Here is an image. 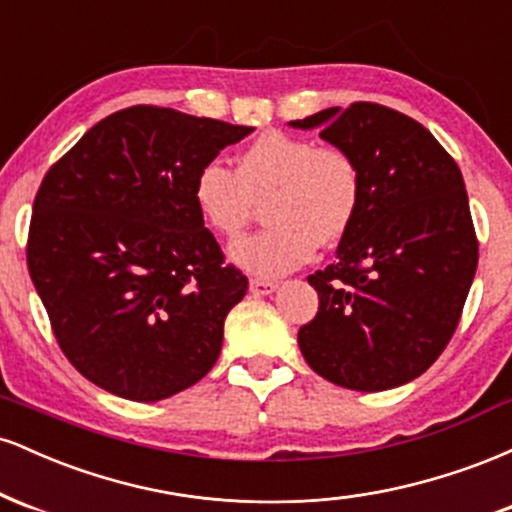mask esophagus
Listing matches in <instances>:
<instances>
[{
  "instance_id": "34e87169",
  "label": "esophagus",
  "mask_w": 512,
  "mask_h": 512,
  "mask_svg": "<svg viewBox=\"0 0 512 512\" xmlns=\"http://www.w3.org/2000/svg\"><path fill=\"white\" fill-rule=\"evenodd\" d=\"M276 291V281H264V279H250V293L252 296H269Z\"/></svg>"
}]
</instances>
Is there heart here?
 I'll list each match as a JSON object with an SVG mask.
<instances>
[{"label":"heart","mask_w":512,"mask_h":512,"mask_svg":"<svg viewBox=\"0 0 512 512\" xmlns=\"http://www.w3.org/2000/svg\"><path fill=\"white\" fill-rule=\"evenodd\" d=\"M262 197L269 226L238 240L231 260L257 276H281L308 262L317 243H337L354 226L361 168L342 146L262 132L240 151L236 170L207 161L192 180L199 219L221 238H238Z\"/></svg>","instance_id":"1"}]
</instances>
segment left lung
<instances>
[{
    "label": "left lung",
    "instance_id": "left-lung-1",
    "mask_svg": "<svg viewBox=\"0 0 512 512\" xmlns=\"http://www.w3.org/2000/svg\"><path fill=\"white\" fill-rule=\"evenodd\" d=\"M320 129L361 168L363 197L337 262L310 274L320 308L298 330L308 366L346 390L419 378L457 330L479 262L464 180L424 125L378 103L327 108Z\"/></svg>",
    "mask_w": 512,
    "mask_h": 512
}]
</instances>
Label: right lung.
I'll use <instances>...</instances> for the list:
<instances>
[{
	"label": "right lung",
	"instance_id": "obj_1",
	"mask_svg": "<svg viewBox=\"0 0 512 512\" xmlns=\"http://www.w3.org/2000/svg\"><path fill=\"white\" fill-rule=\"evenodd\" d=\"M250 132L134 105L88 129L40 182L28 272L57 344L93 385L158 402L214 368L248 276L223 264L192 180Z\"/></svg>",
	"mask_w": 512,
	"mask_h": 512
}]
</instances>
